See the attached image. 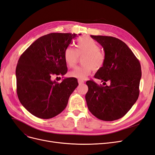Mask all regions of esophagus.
<instances>
[{
	"label": "esophagus",
	"instance_id": "34e87169",
	"mask_svg": "<svg viewBox=\"0 0 155 155\" xmlns=\"http://www.w3.org/2000/svg\"><path fill=\"white\" fill-rule=\"evenodd\" d=\"M84 83V81L83 80H81V79H78V83L79 85H81V84H83Z\"/></svg>",
	"mask_w": 155,
	"mask_h": 155
}]
</instances>
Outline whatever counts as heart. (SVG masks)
I'll use <instances>...</instances> for the list:
<instances>
[{
    "mask_svg": "<svg viewBox=\"0 0 155 155\" xmlns=\"http://www.w3.org/2000/svg\"><path fill=\"white\" fill-rule=\"evenodd\" d=\"M100 47L95 41L88 37L79 38L76 44V50L73 47H68L64 51V61L70 68L77 64L79 56L83 57V66L77 67L69 72V76L78 79H86L94 71L100 70L105 63V56L100 51Z\"/></svg>",
    "mask_w": 155,
    "mask_h": 155,
    "instance_id": "heart-1",
    "label": "heart"
}]
</instances>
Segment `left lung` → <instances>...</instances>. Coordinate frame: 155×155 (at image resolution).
I'll return each instance as SVG.
<instances>
[{
	"label": "left lung",
	"mask_w": 155,
	"mask_h": 155,
	"mask_svg": "<svg viewBox=\"0 0 155 155\" xmlns=\"http://www.w3.org/2000/svg\"><path fill=\"white\" fill-rule=\"evenodd\" d=\"M105 51V63L95 74L103 85L87 81L85 99L88 110L98 119L114 121L122 118L138 100L142 77L138 59L124 42L113 37L91 35Z\"/></svg>",
	"instance_id": "obj_1"
}]
</instances>
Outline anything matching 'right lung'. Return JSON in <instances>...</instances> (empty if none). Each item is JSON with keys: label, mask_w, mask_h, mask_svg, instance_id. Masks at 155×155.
I'll list each match as a JSON object with an SVG mask.
<instances>
[{"label": "right lung", "mask_w": 155, "mask_h": 155, "mask_svg": "<svg viewBox=\"0 0 155 155\" xmlns=\"http://www.w3.org/2000/svg\"><path fill=\"white\" fill-rule=\"evenodd\" d=\"M80 35V34H79ZM76 34L51 33L34 41L18 61L17 93L22 106L37 118L49 119L66 108L78 83L76 78L52 80L54 75L67 72L64 51Z\"/></svg>", "instance_id": "obj_1"}]
</instances>
